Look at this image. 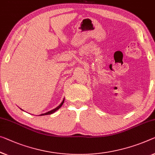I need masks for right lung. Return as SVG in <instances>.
<instances>
[{"mask_svg": "<svg viewBox=\"0 0 155 155\" xmlns=\"http://www.w3.org/2000/svg\"><path fill=\"white\" fill-rule=\"evenodd\" d=\"M64 100L62 101V102H61V104H59V105L58 106V107H57L56 108H54V109H53V110H51V111H48V112H46V113H44V114H40L39 116H44V115H49V114H53V113H54L55 112V111H57V110H58V109L61 107V105H62L63 104V103H64Z\"/></svg>", "mask_w": 155, "mask_h": 155, "instance_id": "1", "label": "right lung"}]
</instances>
